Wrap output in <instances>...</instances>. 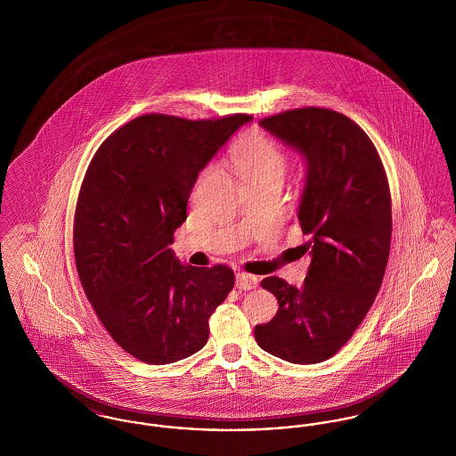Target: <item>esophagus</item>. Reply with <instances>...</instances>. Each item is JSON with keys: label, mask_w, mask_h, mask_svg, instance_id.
Here are the masks:
<instances>
[{"label": "esophagus", "mask_w": 456, "mask_h": 456, "mask_svg": "<svg viewBox=\"0 0 456 456\" xmlns=\"http://www.w3.org/2000/svg\"><path fill=\"white\" fill-rule=\"evenodd\" d=\"M258 285V277L249 273H238L236 275V287L239 290H251Z\"/></svg>", "instance_id": "1"}]
</instances>
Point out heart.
I'll use <instances>...</instances> for the list:
<instances>
[{"instance_id":"b5f03b06","label":"heart","mask_w":456,"mask_h":456,"mask_svg":"<svg viewBox=\"0 0 456 456\" xmlns=\"http://www.w3.org/2000/svg\"><path fill=\"white\" fill-rule=\"evenodd\" d=\"M232 166L244 184H282L287 173L285 152L263 134L244 138L232 152Z\"/></svg>"}]
</instances>
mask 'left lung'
Masks as SVG:
<instances>
[{
    "instance_id": "obj_1",
    "label": "left lung",
    "mask_w": 456,
    "mask_h": 456,
    "mask_svg": "<svg viewBox=\"0 0 456 456\" xmlns=\"http://www.w3.org/2000/svg\"><path fill=\"white\" fill-rule=\"evenodd\" d=\"M261 128L297 151L305 181L297 208L311 265L303 287L266 277L279 311L255 326L263 350L292 364L335 355L362 323L381 287L391 240L388 179L364 130L331 109L285 110Z\"/></svg>"
}]
</instances>
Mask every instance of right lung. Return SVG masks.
I'll use <instances>...</instances> for the list:
<instances>
[{
  "label": "right lung",
  "instance_id": "1",
  "mask_svg": "<svg viewBox=\"0 0 456 456\" xmlns=\"http://www.w3.org/2000/svg\"><path fill=\"white\" fill-rule=\"evenodd\" d=\"M251 121L147 114L114 131L88 166L75 212V260L112 340L147 364H171L208 340L234 272L183 265L169 248L200 171Z\"/></svg>",
  "mask_w": 456,
  "mask_h": 456
}]
</instances>
